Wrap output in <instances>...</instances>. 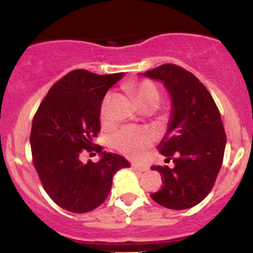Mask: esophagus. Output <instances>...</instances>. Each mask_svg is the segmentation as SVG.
Segmentation results:
<instances>
[{"mask_svg": "<svg viewBox=\"0 0 253 253\" xmlns=\"http://www.w3.org/2000/svg\"><path fill=\"white\" fill-rule=\"evenodd\" d=\"M133 170L139 171V172H147L149 171V168L145 167V165H139V164H132Z\"/></svg>", "mask_w": 253, "mask_h": 253, "instance_id": "1", "label": "esophagus"}]
</instances>
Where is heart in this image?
Here are the masks:
<instances>
[{
	"instance_id": "obj_1",
	"label": "heart",
	"mask_w": 253,
	"mask_h": 253,
	"mask_svg": "<svg viewBox=\"0 0 253 253\" xmlns=\"http://www.w3.org/2000/svg\"><path fill=\"white\" fill-rule=\"evenodd\" d=\"M125 90L134 98L141 109H155L161 102V92L150 81L129 82L125 85ZM110 95L103 98L101 104V119L108 120V106ZM155 133L147 128H134L127 127L121 129L113 139V145L117 150L130 158H139L145 153L155 141Z\"/></svg>"
}]
</instances>
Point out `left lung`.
Returning a JSON list of instances; mask_svg holds the SVG:
<instances>
[{"mask_svg":"<svg viewBox=\"0 0 253 253\" xmlns=\"http://www.w3.org/2000/svg\"><path fill=\"white\" fill-rule=\"evenodd\" d=\"M139 75L163 83L171 100L159 149L173 168L151 167L163 178V188L151 197L170 210H188L210 194L221 169L226 134L219 109L206 86L179 66L164 64Z\"/></svg>","mask_w":253,"mask_h":253,"instance_id":"obj_1","label":"left lung"}]
</instances>
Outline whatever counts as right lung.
<instances>
[{
    "label": "right lung",
    "instance_id": "right-lung-1",
    "mask_svg": "<svg viewBox=\"0 0 253 253\" xmlns=\"http://www.w3.org/2000/svg\"><path fill=\"white\" fill-rule=\"evenodd\" d=\"M124 75L69 72L52 86L34 115L30 138L34 168L43 189L63 210L86 213L97 208L108 196L115 173L130 167L123 156L92 149L104 95ZM82 149L98 150L100 161L84 165L79 158Z\"/></svg>",
    "mask_w": 253,
    "mask_h": 253
}]
</instances>
